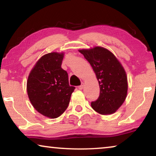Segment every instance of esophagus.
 Listing matches in <instances>:
<instances>
[{
  "label": "esophagus",
  "mask_w": 156,
  "mask_h": 156,
  "mask_svg": "<svg viewBox=\"0 0 156 156\" xmlns=\"http://www.w3.org/2000/svg\"><path fill=\"white\" fill-rule=\"evenodd\" d=\"M84 83H82V84H81V85H80V86H79L78 87V88H79V89H82L83 88H84Z\"/></svg>",
  "instance_id": "esophagus-1"
}]
</instances>
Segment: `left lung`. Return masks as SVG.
<instances>
[{
	"instance_id": "1",
	"label": "left lung",
	"mask_w": 156,
	"mask_h": 156,
	"mask_svg": "<svg viewBox=\"0 0 156 156\" xmlns=\"http://www.w3.org/2000/svg\"><path fill=\"white\" fill-rule=\"evenodd\" d=\"M80 53L90 64L99 82V97L91 106L102 115L116 112L124 102L127 95L126 74L112 52L101 47L80 50Z\"/></svg>"
}]
</instances>
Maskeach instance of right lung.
I'll list each match as a JSON object with an SVG mask.
<instances>
[{
  "label": "right lung",
  "instance_id": "right-lung-1",
  "mask_svg": "<svg viewBox=\"0 0 156 156\" xmlns=\"http://www.w3.org/2000/svg\"><path fill=\"white\" fill-rule=\"evenodd\" d=\"M64 53L42 56L31 70L27 91L33 107L44 116L59 117L69 105L75 87L69 86L67 72L61 67Z\"/></svg>",
  "mask_w": 156,
  "mask_h": 156
}]
</instances>
